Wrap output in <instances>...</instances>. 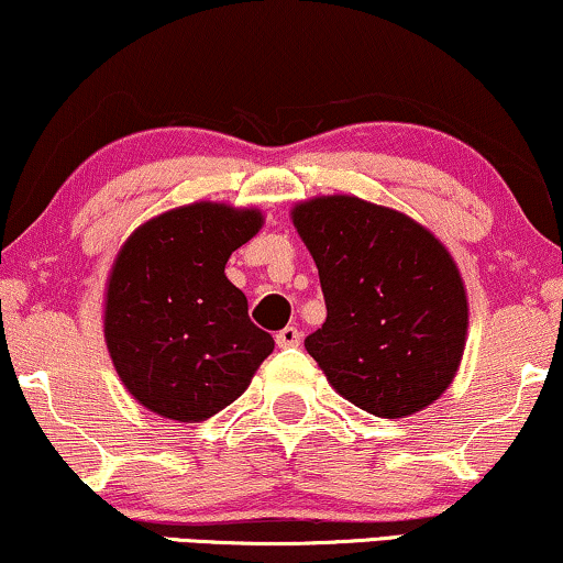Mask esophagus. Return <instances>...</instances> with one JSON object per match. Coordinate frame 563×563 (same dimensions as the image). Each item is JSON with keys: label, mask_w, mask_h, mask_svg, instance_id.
<instances>
[{"label": "esophagus", "mask_w": 563, "mask_h": 563, "mask_svg": "<svg viewBox=\"0 0 563 563\" xmlns=\"http://www.w3.org/2000/svg\"><path fill=\"white\" fill-rule=\"evenodd\" d=\"M301 338L303 334L298 332L296 327H286V330H280L275 334V343L280 347H296V345H301Z\"/></svg>", "instance_id": "obj_1"}]
</instances>
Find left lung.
I'll return each instance as SVG.
<instances>
[{"label": "left lung", "instance_id": "left-lung-1", "mask_svg": "<svg viewBox=\"0 0 563 563\" xmlns=\"http://www.w3.org/2000/svg\"><path fill=\"white\" fill-rule=\"evenodd\" d=\"M327 319L303 340L327 382L361 410L405 418L457 374L467 296L444 244L402 212L351 195L298 202Z\"/></svg>", "mask_w": 563, "mask_h": 563}]
</instances>
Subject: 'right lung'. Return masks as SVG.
<instances>
[{"label":"right lung","mask_w":563,"mask_h":563,"mask_svg":"<svg viewBox=\"0 0 563 563\" xmlns=\"http://www.w3.org/2000/svg\"><path fill=\"white\" fill-rule=\"evenodd\" d=\"M265 223L260 210L195 202L142 223L117 254L103 332L134 400L170 421H205L244 393L273 334L249 319L225 262Z\"/></svg>","instance_id":"add662e5"}]
</instances>
